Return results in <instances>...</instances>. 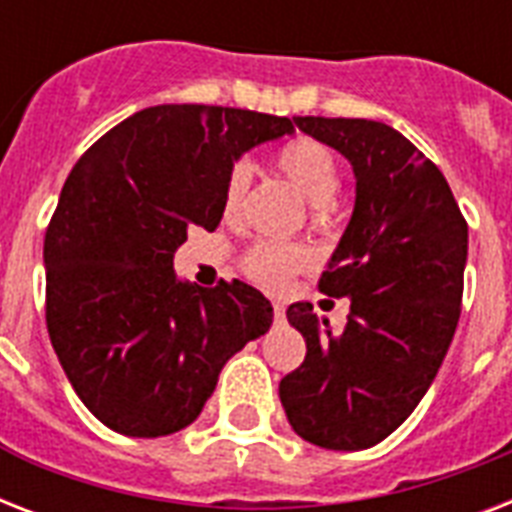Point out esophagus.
<instances>
[{"mask_svg":"<svg viewBox=\"0 0 512 512\" xmlns=\"http://www.w3.org/2000/svg\"><path fill=\"white\" fill-rule=\"evenodd\" d=\"M273 316H276V321H284V305L273 303Z\"/></svg>","mask_w":512,"mask_h":512,"instance_id":"obj_1","label":"esophagus"}]
</instances>
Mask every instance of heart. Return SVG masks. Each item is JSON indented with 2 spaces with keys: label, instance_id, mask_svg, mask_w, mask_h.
I'll use <instances>...</instances> for the list:
<instances>
[{
  "label": "heart",
  "instance_id": "1",
  "mask_svg": "<svg viewBox=\"0 0 512 512\" xmlns=\"http://www.w3.org/2000/svg\"><path fill=\"white\" fill-rule=\"evenodd\" d=\"M276 167L289 177V183L303 193L305 201L316 209L332 207L340 193V164L335 154L324 143L313 138H292L276 151ZM252 183V167L247 162H236L225 177L223 185V212L225 217L239 215L244 196ZM311 252L300 244L289 241H257L244 255V271L249 279L268 289H281L295 273L311 265Z\"/></svg>",
  "mask_w": 512,
  "mask_h": 512
}]
</instances>
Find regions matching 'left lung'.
Listing matches in <instances>:
<instances>
[{
	"mask_svg": "<svg viewBox=\"0 0 512 512\" xmlns=\"http://www.w3.org/2000/svg\"><path fill=\"white\" fill-rule=\"evenodd\" d=\"M295 124L356 175L353 215L319 281L324 295L348 297L350 313L335 335L311 303L289 305L308 353L279 398L297 436L358 452L388 438L436 380L460 321L468 223L441 170L388 124Z\"/></svg>",
	"mask_w": 512,
	"mask_h": 512,
	"instance_id": "obj_1",
	"label": "left lung"
}]
</instances>
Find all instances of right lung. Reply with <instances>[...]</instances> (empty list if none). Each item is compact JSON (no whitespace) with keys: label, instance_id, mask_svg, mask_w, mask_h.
Returning <instances> with one entry per match:
<instances>
[{"label":"right lung","instance_id":"add662e5","mask_svg":"<svg viewBox=\"0 0 512 512\" xmlns=\"http://www.w3.org/2000/svg\"><path fill=\"white\" fill-rule=\"evenodd\" d=\"M287 116L220 106L143 108L74 164L44 236L47 332L82 404L132 438L191 425L225 361L273 308L233 281L201 289L172 260L215 231L223 185L249 148L292 135Z\"/></svg>","mask_w":512,"mask_h":512}]
</instances>
